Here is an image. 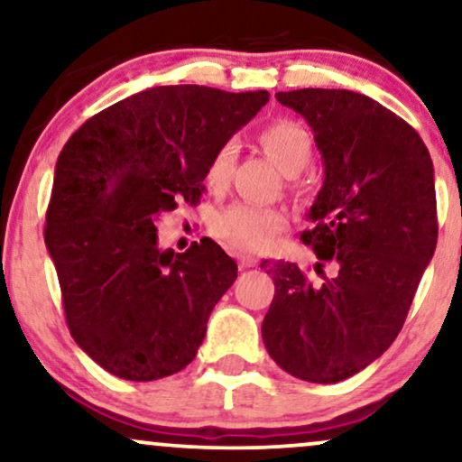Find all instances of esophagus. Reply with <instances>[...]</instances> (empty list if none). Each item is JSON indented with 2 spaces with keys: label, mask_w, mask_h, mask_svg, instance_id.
Here are the masks:
<instances>
[{
  "label": "esophagus",
  "mask_w": 462,
  "mask_h": 462,
  "mask_svg": "<svg viewBox=\"0 0 462 462\" xmlns=\"http://www.w3.org/2000/svg\"><path fill=\"white\" fill-rule=\"evenodd\" d=\"M255 264H258V260L254 255H238V266L241 268H254Z\"/></svg>",
  "instance_id": "esophagus-1"
}]
</instances>
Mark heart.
<instances>
[{
    "instance_id": "obj_1",
    "label": "heart",
    "mask_w": 462,
    "mask_h": 462,
    "mask_svg": "<svg viewBox=\"0 0 462 462\" xmlns=\"http://www.w3.org/2000/svg\"><path fill=\"white\" fill-rule=\"evenodd\" d=\"M260 144L266 155L277 163L285 174H299L307 166L313 153L309 132L291 119H277L262 127ZM236 143L226 140L215 151L207 166V183L215 191H221L230 183L232 168L236 162ZM288 226V213L279 207H260L251 202H236L224 208L213 219V232L221 243L243 254H260L268 249L279 232Z\"/></svg>"
}]
</instances>
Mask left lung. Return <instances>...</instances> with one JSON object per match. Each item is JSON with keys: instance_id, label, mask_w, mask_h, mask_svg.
Here are the masks:
<instances>
[{"instance_id": "1", "label": "left lung", "mask_w": 462, "mask_h": 462, "mask_svg": "<svg viewBox=\"0 0 462 462\" xmlns=\"http://www.w3.org/2000/svg\"><path fill=\"white\" fill-rule=\"evenodd\" d=\"M274 97L305 116L324 160L311 230L300 235L322 282L291 262H262L274 282L262 338L285 373L337 383L379 358L405 324L439 230L433 160L407 121L362 93Z\"/></svg>"}]
</instances>
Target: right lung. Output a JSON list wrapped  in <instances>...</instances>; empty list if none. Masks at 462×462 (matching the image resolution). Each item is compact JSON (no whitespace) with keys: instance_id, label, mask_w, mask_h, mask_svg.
I'll list each match as a JSON object with an SVG mask.
<instances>
[{"instance_id":"obj_1","label":"right lung","mask_w":462,"mask_h":462,"mask_svg":"<svg viewBox=\"0 0 462 462\" xmlns=\"http://www.w3.org/2000/svg\"><path fill=\"white\" fill-rule=\"evenodd\" d=\"M266 102L268 91L153 87L93 115L61 149L44 243L69 335L102 369L153 382L196 358L236 262L211 238L162 251L155 221L200 200L215 151Z\"/></svg>"}]
</instances>
